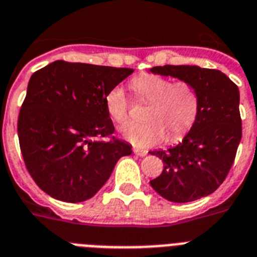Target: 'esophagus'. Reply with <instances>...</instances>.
<instances>
[{"label": "esophagus", "instance_id": "34e87169", "mask_svg": "<svg viewBox=\"0 0 257 257\" xmlns=\"http://www.w3.org/2000/svg\"><path fill=\"white\" fill-rule=\"evenodd\" d=\"M133 152H135V154H136V156H139V157H145V156H147V154H148V152H147V150H143V149H137V148H136V149L133 150Z\"/></svg>", "mask_w": 257, "mask_h": 257}]
</instances>
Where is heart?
<instances>
[{
  "label": "heart",
  "instance_id": "obj_1",
  "mask_svg": "<svg viewBox=\"0 0 257 257\" xmlns=\"http://www.w3.org/2000/svg\"><path fill=\"white\" fill-rule=\"evenodd\" d=\"M140 97L150 101L145 110L148 121L128 122L121 128L126 141L137 148H152L169 135L178 140L189 132L199 113V97L187 81H174L158 75H140L133 80ZM105 108L113 121L128 120L129 100L121 85H116L105 96Z\"/></svg>",
  "mask_w": 257,
  "mask_h": 257
}]
</instances>
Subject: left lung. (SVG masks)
Segmentation results:
<instances>
[{
	"mask_svg": "<svg viewBox=\"0 0 257 257\" xmlns=\"http://www.w3.org/2000/svg\"><path fill=\"white\" fill-rule=\"evenodd\" d=\"M150 72L187 81L199 97L198 117L182 143L150 152L164 162L161 176L152 179L150 186L176 203L207 197L226 179L240 143L239 88L219 70L198 66L166 64Z\"/></svg>",
	"mask_w": 257,
	"mask_h": 257,
	"instance_id": "obj_1",
	"label": "left lung"
}]
</instances>
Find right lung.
Returning <instances> with one entry per match:
<instances>
[{"instance_id": "add662e5", "label": "right lung", "mask_w": 257, "mask_h": 257, "mask_svg": "<svg viewBox=\"0 0 257 257\" xmlns=\"http://www.w3.org/2000/svg\"><path fill=\"white\" fill-rule=\"evenodd\" d=\"M132 72L56 60L31 75L18 139L27 170L50 197L87 201L107 182L116 162L132 154V145L112 137L105 108L108 91Z\"/></svg>"}]
</instances>
